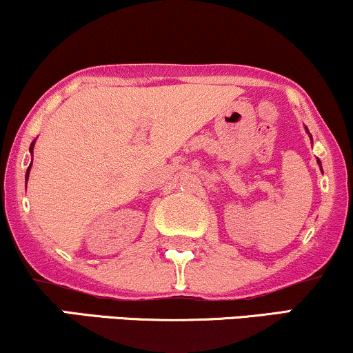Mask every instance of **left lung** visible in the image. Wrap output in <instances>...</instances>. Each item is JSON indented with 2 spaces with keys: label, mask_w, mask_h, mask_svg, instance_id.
<instances>
[{
  "label": "left lung",
  "mask_w": 353,
  "mask_h": 353,
  "mask_svg": "<svg viewBox=\"0 0 353 353\" xmlns=\"http://www.w3.org/2000/svg\"><path fill=\"white\" fill-rule=\"evenodd\" d=\"M306 132H307V128H306ZM307 133H310V132H307ZM318 164L321 166V161H319V159H318ZM321 171H323V168H321Z\"/></svg>",
  "instance_id": "left-lung-1"
}]
</instances>
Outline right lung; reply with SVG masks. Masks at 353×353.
I'll use <instances>...</instances> for the list:
<instances>
[{
  "label": "right lung",
  "instance_id": "right-lung-1",
  "mask_svg": "<svg viewBox=\"0 0 353 353\" xmlns=\"http://www.w3.org/2000/svg\"><path fill=\"white\" fill-rule=\"evenodd\" d=\"M30 153H32V151H34V141H32V143H30ZM30 166H32V163H30ZM30 166L28 168V172H26V182H28V179H29V171H30Z\"/></svg>",
  "mask_w": 353,
  "mask_h": 353
}]
</instances>
